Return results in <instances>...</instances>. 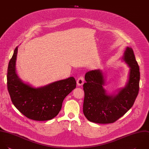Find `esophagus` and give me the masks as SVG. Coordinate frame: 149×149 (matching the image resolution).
Returning <instances> with one entry per match:
<instances>
[{
	"label": "esophagus",
	"mask_w": 149,
	"mask_h": 149,
	"mask_svg": "<svg viewBox=\"0 0 149 149\" xmlns=\"http://www.w3.org/2000/svg\"><path fill=\"white\" fill-rule=\"evenodd\" d=\"M84 80L83 77L80 76V77H79L77 79V84L79 86H82V85L84 84Z\"/></svg>",
	"instance_id": "1"
}]
</instances>
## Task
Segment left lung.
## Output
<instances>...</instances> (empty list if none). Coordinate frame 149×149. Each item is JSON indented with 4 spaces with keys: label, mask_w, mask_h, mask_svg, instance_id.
<instances>
[{
    "label": "left lung",
    "mask_w": 149,
    "mask_h": 149,
    "mask_svg": "<svg viewBox=\"0 0 149 149\" xmlns=\"http://www.w3.org/2000/svg\"><path fill=\"white\" fill-rule=\"evenodd\" d=\"M129 68L124 87L109 94L105 89L106 76L102 70L95 69L85 74L83 84V113L90 122L111 123L125 114L133 106L139 90L140 72L133 51L127 47L120 58Z\"/></svg>",
    "instance_id": "8db88e82"
}]
</instances>
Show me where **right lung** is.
Wrapping results in <instances>:
<instances>
[{"mask_svg": "<svg viewBox=\"0 0 149 149\" xmlns=\"http://www.w3.org/2000/svg\"><path fill=\"white\" fill-rule=\"evenodd\" d=\"M18 47L14 51L8 69V88L12 101L29 119L40 121L52 119L61 111L65 98L76 88V80L70 77L40 87L23 81L16 69Z\"/></svg>", "mask_w": 149, "mask_h": 149, "instance_id": "right-lung-1", "label": "right lung"}]
</instances>
